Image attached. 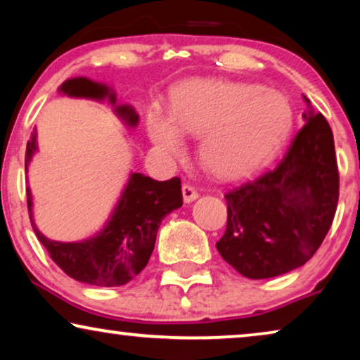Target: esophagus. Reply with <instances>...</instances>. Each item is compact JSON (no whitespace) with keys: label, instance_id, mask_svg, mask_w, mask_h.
<instances>
[{"label":"esophagus","instance_id":"34e87169","mask_svg":"<svg viewBox=\"0 0 360 360\" xmlns=\"http://www.w3.org/2000/svg\"><path fill=\"white\" fill-rule=\"evenodd\" d=\"M181 195H184L185 203H191V201L198 198V191H196L191 185H184V188H181Z\"/></svg>","mask_w":360,"mask_h":360}]
</instances>
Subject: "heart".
Instances as JSON below:
<instances>
[{
    "label": "heart",
    "mask_w": 360,
    "mask_h": 360,
    "mask_svg": "<svg viewBox=\"0 0 360 360\" xmlns=\"http://www.w3.org/2000/svg\"><path fill=\"white\" fill-rule=\"evenodd\" d=\"M293 110L287 96L240 82L193 80L174 91L169 116L152 111L147 134L162 155L184 150V136L200 137L201 165L219 179L254 174L290 136Z\"/></svg>",
    "instance_id": "1"
}]
</instances>
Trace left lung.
I'll use <instances>...</instances> for the list:
<instances>
[{"instance_id": "left-lung-1", "label": "left lung", "mask_w": 360, "mask_h": 360, "mask_svg": "<svg viewBox=\"0 0 360 360\" xmlns=\"http://www.w3.org/2000/svg\"><path fill=\"white\" fill-rule=\"evenodd\" d=\"M304 126L270 170L228 190V226L216 249L244 277H278L313 257L333 224L339 198L334 137L323 115Z\"/></svg>"}]
</instances>
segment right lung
<instances>
[{"label":"right lung","mask_w":360,"mask_h":360,"mask_svg":"<svg viewBox=\"0 0 360 360\" xmlns=\"http://www.w3.org/2000/svg\"><path fill=\"white\" fill-rule=\"evenodd\" d=\"M58 95L108 101L122 124L134 129L139 115L131 105H117L112 86L86 77L68 78L58 86ZM37 129L34 127L26 149V174L37 154ZM27 208L34 233L51 254L53 262L77 282L96 287H121L129 283L149 262L157 231L167 214L179 210L181 198L180 179L157 181L144 174L131 172L115 208L100 231L90 238L72 243L49 239L34 221V196L27 184Z\"/></svg>","instance_id":"obj_1"}]
</instances>
